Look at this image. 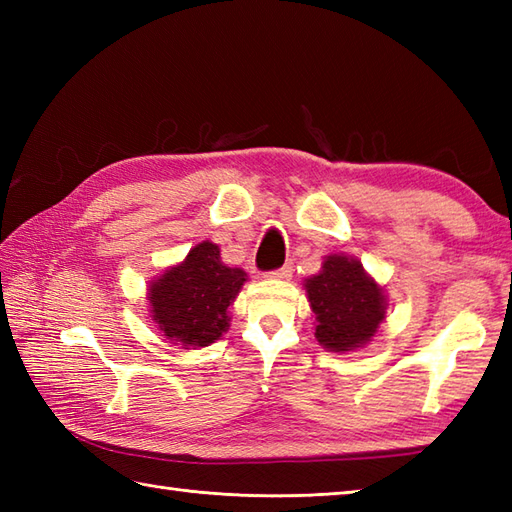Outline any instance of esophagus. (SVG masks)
<instances>
[{"label":"esophagus","instance_id":"34e87169","mask_svg":"<svg viewBox=\"0 0 512 512\" xmlns=\"http://www.w3.org/2000/svg\"><path fill=\"white\" fill-rule=\"evenodd\" d=\"M292 270H295V266H292V262H288V264H284L281 268L273 270V273H270V277H277V279H290V277H292Z\"/></svg>","mask_w":512,"mask_h":512}]
</instances>
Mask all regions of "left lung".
<instances>
[{"label": "left lung", "instance_id": "8db88e82", "mask_svg": "<svg viewBox=\"0 0 512 512\" xmlns=\"http://www.w3.org/2000/svg\"><path fill=\"white\" fill-rule=\"evenodd\" d=\"M308 301L317 314V341L332 352H350L372 339L385 319L383 288L365 275L361 262L330 255L319 275L306 279Z\"/></svg>", "mask_w": 512, "mask_h": 512}]
</instances>
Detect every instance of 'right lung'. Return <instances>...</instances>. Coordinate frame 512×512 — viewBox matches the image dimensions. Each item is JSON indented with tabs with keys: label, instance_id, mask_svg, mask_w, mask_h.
Returning a JSON list of instances; mask_svg holds the SVG:
<instances>
[{
	"label": "right lung",
	"instance_id": "add662e5",
	"mask_svg": "<svg viewBox=\"0 0 512 512\" xmlns=\"http://www.w3.org/2000/svg\"><path fill=\"white\" fill-rule=\"evenodd\" d=\"M244 281V270L224 266L220 248L202 242L180 266L151 284V317L167 339L204 347L228 330V306Z\"/></svg>",
	"mask_w": 512,
	"mask_h": 512
}]
</instances>
